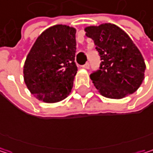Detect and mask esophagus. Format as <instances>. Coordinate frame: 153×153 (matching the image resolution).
<instances>
[{
	"mask_svg": "<svg viewBox=\"0 0 153 153\" xmlns=\"http://www.w3.org/2000/svg\"><path fill=\"white\" fill-rule=\"evenodd\" d=\"M82 67H83V68H85V69H89L90 65H89V63H86L85 65H82Z\"/></svg>",
	"mask_w": 153,
	"mask_h": 153,
	"instance_id": "1",
	"label": "esophagus"
}]
</instances>
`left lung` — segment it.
<instances>
[{
  "label": "left lung",
  "mask_w": 153,
  "mask_h": 153,
  "mask_svg": "<svg viewBox=\"0 0 153 153\" xmlns=\"http://www.w3.org/2000/svg\"><path fill=\"white\" fill-rule=\"evenodd\" d=\"M100 56L97 71L90 74L94 86L109 98H122L137 91L144 79L145 64L129 36L112 24L85 28Z\"/></svg>",
  "instance_id": "1"
}]
</instances>
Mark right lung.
I'll list each match as a JSON object with an SVG mask.
<instances>
[{
	"mask_svg": "<svg viewBox=\"0 0 153 153\" xmlns=\"http://www.w3.org/2000/svg\"><path fill=\"white\" fill-rule=\"evenodd\" d=\"M76 30L56 25L36 40L24 65L25 82L31 93L45 103L65 99L71 92L77 65Z\"/></svg>",
	"mask_w": 153,
	"mask_h": 153,
	"instance_id": "add662e5",
	"label": "right lung"
}]
</instances>
